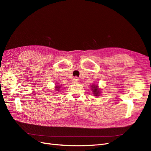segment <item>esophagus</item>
<instances>
[{"instance_id":"esophagus-1","label":"esophagus","mask_w":151,"mask_h":151,"mask_svg":"<svg viewBox=\"0 0 151 151\" xmlns=\"http://www.w3.org/2000/svg\"><path fill=\"white\" fill-rule=\"evenodd\" d=\"M72 82H73V83H79V79H78V77H74L73 80H72Z\"/></svg>"}]
</instances>
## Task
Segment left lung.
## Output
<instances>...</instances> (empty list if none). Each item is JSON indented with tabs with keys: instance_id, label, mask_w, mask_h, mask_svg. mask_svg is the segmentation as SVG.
<instances>
[{
	"instance_id": "left-lung-1",
	"label": "left lung",
	"mask_w": 151,
	"mask_h": 151,
	"mask_svg": "<svg viewBox=\"0 0 151 151\" xmlns=\"http://www.w3.org/2000/svg\"><path fill=\"white\" fill-rule=\"evenodd\" d=\"M91 90L92 91V93L93 94V96L97 97L101 93V89L99 88L98 84H92L91 86Z\"/></svg>"
}]
</instances>
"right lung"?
Returning <instances> with one entry per match:
<instances>
[{
	"mask_svg": "<svg viewBox=\"0 0 151 151\" xmlns=\"http://www.w3.org/2000/svg\"><path fill=\"white\" fill-rule=\"evenodd\" d=\"M61 85H59L58 83H56V86L55 87V90H56L57 92H59L60 91V89H61V88H61Z\"/></svg>",
	"mask_w": 151,
	"mask_h": 151,
	"instance_id": "right-lung-1",
	"label": "right lung"
}]
</instances>
